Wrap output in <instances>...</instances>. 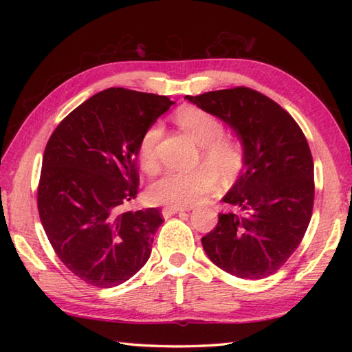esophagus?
Wrapping results in <instances>:
<instances>
[{"instance_id":"1","label":"esophagus","mask_w":352,"mask_h":352,"mask_svg":"<svg viewBox=\"0 0 352 352\" xmlns=\"http://www.w3.org/2000/svg\"><path fill=\"white\" fill-rule=\"evenodd\" d=\"M182 211H186V210H184V208H180V206H164L162 210V214H163L164 219H168L170 216H174V214H178Z\"/></svg>"}]
</instances>
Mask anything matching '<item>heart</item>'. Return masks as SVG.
<instances>
[{
	"label": "heart",
	"instance_id": "obj_1",
	"mask_svg": "<svg viewBox=\"0 0 352 352\" xmlns=\"http://www.w3.org/2000/svg\"><path fill=\"white\" fill-rule=\"evenodd\" d=\"M174 119L177 126L201 147V157L208 166H201L192 172L166 170L147 188V200L157 205L189 206L214 190L217 186V174L223 180L237 178L243 168L245 153L239 141L222 136L223 126L220 119L199 107H182ZM160 136V124H152L140 140L138 160L141 168L147 172L157 169V142Z\"/></svg>",
	"mask_w": 352,
	"mask_h": 352
}]
</instances>
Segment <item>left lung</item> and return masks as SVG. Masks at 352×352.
Instances as JSON below:
<instances>
[{"mask_svg":"<svg viewBox=\"0 0 352 352\" xmlns=\"http://www.w3.org/2000/svg\"><path fill=\"white\" fill-rule=\"evenodd\" d=\"M186 99L233 129L245 153L222 199L239 211L219 214L216 228L201 237L205 253L230 275L269 276L298 248L311 222L314 160L306 136L283 107L245 87Z\"/></svg>","mask_w":352,"mask_h":352,"instance_id":"8db88e82","label":"left lung"}]
</instances>
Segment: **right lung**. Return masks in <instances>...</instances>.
<instances>
[{"label": "right lung", "mask_w": 352, "mask_h": 352, "mask_svg": "<svg viewBox=\"0 0 352 352\" xmlns=\"http://www.w3.org/2000/svg\"><path fill=\"white\" fill-rule=\"evenodd\" d=\"M172 104L168 96L109 88L71 111L47 141L40 220L58 259L87 284L126 283L151 256L160 210L122 206L138 192L141 136Z\"/></svg>", "instance_id": "right-lung-1"}]
</instances>
